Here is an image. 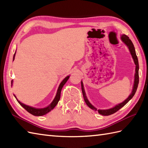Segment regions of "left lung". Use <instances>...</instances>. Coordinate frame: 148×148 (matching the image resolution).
I'll return each mask as SVG.
<instances>
[{
  "mask_svg": "<svg viewBox=\"0 0 148 148\" xmlns=\"http://www.w3.org/2000/svg\"><path fill=\"white\" fill-rule=\"evenodd\" d=\"M121 39L122 40V41L123 42L125 45H126L128 49H129V51L131 53V55L132 56V58L134 59V61L135 64H136V74H135V79H134V87H133V90H132V92L130 95L128 96V98L124 100L123 102L119 103V104L116 105V106H114V108H111L109 109H106V110H100L99 109L97 110L95 107L93 106H92L90 102L88 101V100L87 97L86 96V93L85 92H84V86H83V83L82 81H81V88H82V92H83V97H84V101H85L86 103L87 104V106L89 107L90 108H91L92 109L94 110V111H97L99 112V114H102L103 116H109V115H111L114 114L116 112H117L119 109H120L121 108H123L125 104L127 102H128V101L132 98L134 97V95H135V93H136L137 89V87H138V84H139V62H138V58H137V56L136 55V50H135V48H134V46L133 45L132 42V40L129 39V37H128L126 35H122L121 37Z\"/></svg>",
  "mask_w": 148,
  "mask_h": 148,
  "instance_id": "1",
  "label": "left lung"
}]
</instances>
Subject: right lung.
<instances>
[{
  "mask_svg": "<svg viewBox=\"0 0 148 148\" xmlns=\"http://www.w3.org/2000/svg\"><path fill=\"white\" fill-rule=\"evenodd\" d=\"M15 54H16V52L14 54V56H13V61L14 60V56H15ZM69 76L66 77L65 79L63 80L61 83L59 85V87L58 88V90H57V93H56V95L55 97L54 100H53V102L50 103V104L48 106L46 107V108H40V109H37V108H32V107H30V106H27L25 104H24V103H21V102L19 101V100L16 99V96L14 95V96L15 97V98L16 99L17 101L18 102V103H20V104L23 107V108L26 110V111H27L28 112H29V113H30V114H32V115L34 116H42V115H45L46 114H47V113L49 112V111H51L52 109H53V108H55V107L56 106V104H57L58 101L60 100V93H61V90L62 89L63 86H64V84H65V83L67 82V80L69 79ZM12 80L11 81V86H12Z\"/></svg>",
  "mask_w": 148,
  "mask_h": 148,
  "instance_id": "add662e5",
  "label": "right lung"
}]
</instances>
